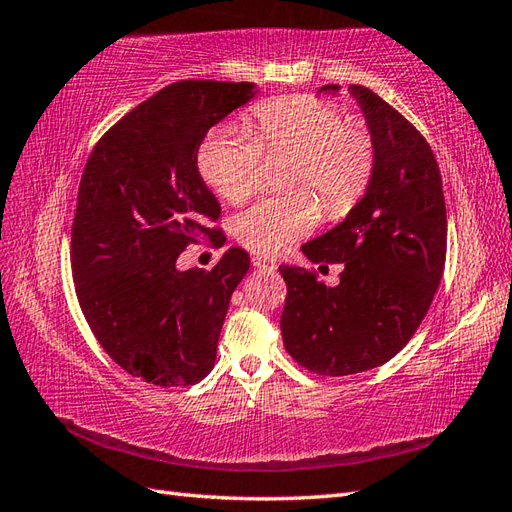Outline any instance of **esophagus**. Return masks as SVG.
Returning <instances> with one entry per match:
<instances>
[{
  "mask_svg": "<svg viewBox=\"0 0 512 512\" xmlns=\"http://www.w3.org/2000/svg\"><path fill=\"white\" fill-rule=\"evenodd\" d=\"M253 266L257 270H264V273H275L277 270V262H273V259L268 257H253Z\"/></svg>",
  "mask_w": 512,
  "mask_h": 512,
  "instance_id": "esophagus-1",
  "label": "esophagus"
}]
</instances>
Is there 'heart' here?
<instances>
[{
  "mask_svg": "<svg viewBox=\"0 0 512 512\" xmlns=\"http://www.w3.org/2000/svg\"><path fill=\"white\" fill-rule=\"evenodd\" d=\"M250 129L215 127L198 151L202 178L228 202H244L259 184L264 154H297L292 187H310L332 217L361 200L376 165L374 136L363 123L345 121L343 110L319 96H288L257 105ZM319 220V206L308 191L268 195L248 206L233 222V233L248 250L279 255Z\"/></svg>",
  "mask_w": 512,
  "mask_h": 512,
  "instance_id": "heart-1",
  "label": "heart"
}]
</instances>
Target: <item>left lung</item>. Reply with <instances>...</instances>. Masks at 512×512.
<instances>
[{
    "label": "left lung",
    "instance_id": "left-lung-1",
    "mask_svg": "<svg viewBox=\"0 0 512 512\" xmlns=\"http://www.w3.org/2000/svg\"><path fill=\"white\" fill-rule=\"evenodd\" d=\"M350 94L374 136L372 180L341 224L301 246L314 264L345 266L339 286L279 266L288 286L284 345L319 376L367 372L394 358L427 314L447 259V206L429 143L369 88L350 85Z\"/></svg>",
    "mask_w": 512,
    "mask_h": 512
}]
</instances>
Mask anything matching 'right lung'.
I'll use <instances>...</instances> for the list:
<instances>
[{"label": "right lung", "mask_w": 512, "mask_h": 512, "mask_svg": "<svg viewBox=\"0 0 512 512\" xmlns=\"http://www.w3.org/2000/svg\"><path fill=\"white\" fill-rule=\"evenodd\" d=\"M257 94L255 83L178 81L127 112L83 169L72 222V277L96 341L127 374L158 387L211 372L233 290L250 268L228 248L211 270L178 255L222 209L198 171L206 132Z\"/></svg>", "instance_id": "right-lung-1"}]
</instances>
